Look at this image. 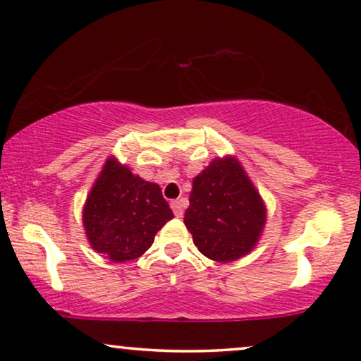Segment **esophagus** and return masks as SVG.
<instances>
[{
	"instance_id": "1",
	"label": "esophagus",
	"mask_w": 361,
	"mask_h": 361,
	"mask_svg": "<svg viewBox=\"0 0 361 361\" xmlns=\"http://www.w3.org/2000/svg\"><path fill=\"white\" fill-rule=\"evenodd\" d=\"M171 207H172V212H174V215L177 216V219H180V216L184 215V200H172Z\"/></svg>"
}]
</instances>
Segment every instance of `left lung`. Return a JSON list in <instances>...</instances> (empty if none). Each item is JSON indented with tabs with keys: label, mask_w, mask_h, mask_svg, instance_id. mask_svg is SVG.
Returning a JSON list of instances; mask_svg holds the SVG:
<instances>
[{
	"label": "left lung",
	"mask_w": 361,
	"mask_h": 361,
	"mask_svg": "<svg viewBox=\"0 0 361 361\" xmlns=\"http://www.w3.org/2000/svg\"><path fill=\"white\" fill-rule=\"evenodd\" d=\"M184 224L207 258L230 263L248 255L266 224V207L235 157H216L192 182Z\"/></svg>",
	"instance_id": "left-lung-1"
}]
</instances>
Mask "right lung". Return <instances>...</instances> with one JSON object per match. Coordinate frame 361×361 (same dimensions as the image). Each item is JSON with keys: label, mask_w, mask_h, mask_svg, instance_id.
<instances>
[{"label": "right lung", "mask_w": 361, "mask_h": 361, "mask_svg": "<svg viewBox=\"0 0 361 361\" xmlns=\"http://www.w3.org/2000/svg\"><path fill=\"white\" fill-rule=\"evenodd\" d=\"M172 216L161 187L135 176L115 157L105 162L83 207L92 248L113 263L145 255Z\"/></svg>", "instance_id": "obj_1"}]
</instances>
